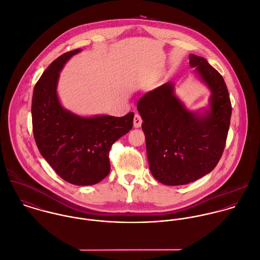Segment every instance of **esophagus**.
Instances as JSON below:
<instances>
[{
    "label": "esophagus",
    "instance_id": "34e87169",
    "mask_svg": "<svg viewBox=\"0 0 260 260\" xmlns=\"http://www.w3.org/2000/svg\"><path fill=\"white\" fill-rule=\"evenodd\" d=\"M142 122H143V120H142L140 114L136 113L135 117H134V126L135 127H140L142 125Z\"/></svg>",
    "mask_w": 260,
    "mask_h": 260
}]
</instances>
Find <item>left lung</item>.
I'll use <instances>...</instances> for the list:
<instances>
[{"mask_svg":"<svg viewBox=\"0 0 260 260\" xmlns=\"http://www.w3.org/2000/svg\"><path fill=\"white\" fill-rule=\"evenodd\" d=\"M189 64L211 91L207 108L188 110L173 82L148 92L137 105L151 173L165 185L187 184L213 171L230 126L232 106L223 77L202 56L189 54Z\"/></svg>","mask_w":260,"mask_h":260,"instance_id":"1","label":"left lung"}]
</instances>
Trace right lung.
<instances>
[{"mask_svg": "<svg viewBox=\"0 0 260 260\" xmlns=\"http://www.w3.org/2000/svg\"><path fill=\"white\" fill-rule=\"evenodd\" d=\"M81 50L61 54L43 72L33 90L31 114L33 136L41 156L63 180L85 186L108 175L109 151L132 129L134 112L122 117H86L61 106L56 92L59 73Z\"/></svg>", "mask_w": 260, "mask_h": 260, "instance_id": "right-lung-1", "label": "right lung"}]
</instances>
